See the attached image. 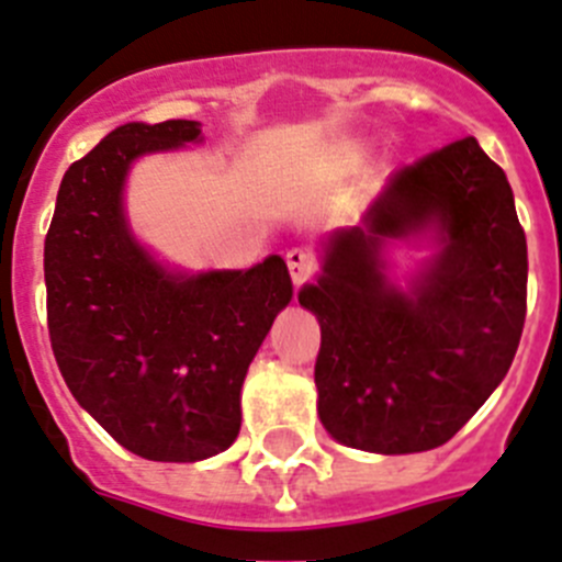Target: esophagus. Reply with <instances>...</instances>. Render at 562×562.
Listing matches in <instances>:
<instances>
[{"instance_id": "1", "label": "esophagus", "mask_w": 562, "mask_h": 562, "mask_svg": "<svg viewBox=\"0 0 562 562\" xmlns=\"http://www.w3.org/2000/svg\"><path fill=\"white\" fill-rule=\"evenodd\" d=\"M285 260H288V271H291V280L296 282V285H302L305 280H311L318 269L316 255L307 249H291L285 255Z\"/></svg>"}]
</instances>
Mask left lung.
I'll return each mask as SVG.
<instances>
[{
	"instance_id": "1",
	"label": "left lung",
	"mask_w": 562,
	"mask_h": 562,
	"mask_svg": "<svg viewBox=\"0 0 562 562\" xmlns=\"http://www.w3.org/2000/svg\"><path fill=\"white\" fill-rule=\"evenodd\" d=\"M438 249L406 289L394 239ZM300 305L318 318V419L369 453L445 445L504 381L527 318V237L504 170L473 136L394 170L361 226L336 232Z\"/></svg>"
}]
</instances>
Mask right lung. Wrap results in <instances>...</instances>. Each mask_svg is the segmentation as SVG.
<instances>
[{"instance_id": "1", "label": "right lung", "mask_w": 562, "mask_h": 562, "mask_svg": "<svg viewBox=\"0 0 562 562\" xmlns=\"http://www.w3.org/2000/svg\"><path fill=\"white\" fill-rule=\"evenodd\" d=\"M201 143V123H125L60 181L44 240L47 325L75 401L123 448L199 462L240 431V386L293 285L280 255L246 271H173L131 232L139 156Z\"/></svg>"}]
</instances>
